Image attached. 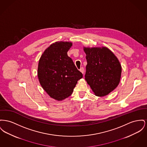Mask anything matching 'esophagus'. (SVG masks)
<instances>
[{
  "label": "esophagus",
  "mask_w": 147,
  "mask_h": 147,
  "mask_svg": "<svg viewBox=\"0 0 147 147\" xmlns=\"http://www.w3.org/2000/svg\"><path fill=\"white\" fill-rule=\"evenodd\" d=\"M83 74H84V68L83 67H82V68H80V69L79 70Z\"/></svg>",
  "instance_id": "1"
}]
</instances>
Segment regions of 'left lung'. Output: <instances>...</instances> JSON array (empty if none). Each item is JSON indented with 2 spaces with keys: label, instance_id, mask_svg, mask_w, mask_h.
<instances>
[{
  "label": "left lung",
  "instance_id": "8db88e82",
  "mask_svg": "<svg viewBox=\"0 0 147 147\" xmlns=\"http://www.w3.org/2000/svg\"><path fill=\"white\" fill-rule=\"evenodd\" d=\"M87 65L85 79L94 94L108 95L118 86L121 67L116 56L106 47L86 48Z\"/></svg>",
  "mask_w": 147,
  "mask_h": 147
}]
</instances>
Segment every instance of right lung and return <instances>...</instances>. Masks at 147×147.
Returning a JSON list of instances; mask_svg holds the SVG:
<instances>
[{
	"label": "right lung",
	"instance_id": "1",
	"mask_svg": "<svg viewBox=\"0 0 147 147\" xmlns=\"http://www.w3.org/2000/svg\"><path fill=\"white\" fill-rule=\"evenodd\" d=\"M72 43L57 42L42 55L38 77L44 90L52 98L62 100L71 95L78 80L83 77L67 52Z\"/></svg>",
	"mask_w": 147,
	"mask_h": 147
}]
</instances>
